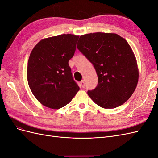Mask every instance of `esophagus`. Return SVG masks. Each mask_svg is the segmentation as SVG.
<instances>
[{"mask_svg":"<svg viewBox=\"0 0 158 158\" xmlns=\"http://www.w3.org/2000/svg\"><path fill=\"white\" fill-rule=\"evenodd\" d=\"M80 84H81V85H82V88H84V87H85V82H84V80H82V81H81Z\"/></svg>","mask_w":158,"mask_h":158,"instance_id":"34e87169","label":"esophagus"}]
</instances>
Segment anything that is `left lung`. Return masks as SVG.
Instances as JSON below:
<instances>
[{
  "instance_id": "8db88e82",
  "label": "left lung",
  "mask_w": 158,
  "mask_h": 158,
  "mask_svg": "<svg viewBox=\"0 0 158 158\" xmlns=\"http://www.w3.org/2000/svg\"><path fill=\"white\" fill-rule=\"evenodd\" d=\"M77 48L92 63L98 84L88 94L98 106L113 109L131 98L138 81L135 54L128 42L116 33L96 32L81 35Z\"/></svg>"
}]
</instances>
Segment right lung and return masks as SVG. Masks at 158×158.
<instances>
[{"label": "right lung", "mask_w": 158, "mask_h": 158, "mask_svg": "<svg viewBox=\"0 0 158 158\" xmlns=\"http://www.w3.org/2000/svg\"><path fill=\"white\" fill-rule=\"evenodd\" d=\"M78 37L63 34L45 38L31 52L27 68L28 84L33 95L45 107L56 109L65 106L80 89L69 64Z\"/></svg>", "instance_id": "obj_1"}]
</instances>
